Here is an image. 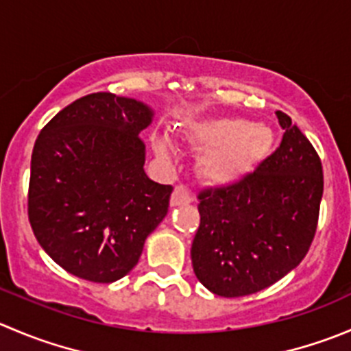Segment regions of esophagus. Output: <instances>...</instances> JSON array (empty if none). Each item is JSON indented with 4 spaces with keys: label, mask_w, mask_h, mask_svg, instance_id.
Returning <instances> with one entry per match:
<instances>
[{
    "label": "esophagus",
    "mask_w": 351,
    "mask_h": 351,
    "mask_svg": "<svg viewBox=\"0 0 351 351\" xmlns=\"http://www.w3.org/2000/svg\"><path fill=\"white\" fill-rule=\"evenodd\" d=\"M190 202H192V195H190L189 190H186L183 185H176L175 190H173V193H171V199H169L171 207L186 206V204H190Z\"/></svg>",
    "instance_id": "34e87169"
}]
</instances>
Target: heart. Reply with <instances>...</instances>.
Instances as JSON below:
<instances>
[{"mask_svg":"<svg viewBox=\"0 0 351 351\" xmlns=\"http://www.w3.org/2000/svg\"><path fill=\"white\" fill-rule=\"evenodd\" d=\"M185 134L197 147L204 149L197 169L207 183L228 185L245 178L261 165L273 147V130L266 125L250 123L245 118L217 117L190 123ZM161 158L169 154L165 138H154Z\"/></svg>","mask_w":351,"mask_h":351,"instance_id":"1","label":"heart"}]
</instances>
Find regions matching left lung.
<instances>
[{"label":"left lung","mask_w":351,"mask_h":351,"mask_svg":"<svg viewBox=\"0 0 351 351\" xmlns=\"http://www.w3.org/2000/svg\"><path fill=\"white\" fill-rule=\"evenodd\" d=\"M280 147L234 185L199 193L192 243L197 280L219 297L257 293L302 262L314 240L324 178L317 152L276 111Z\"/></svg>","instance_id":"1"}]
</instances>
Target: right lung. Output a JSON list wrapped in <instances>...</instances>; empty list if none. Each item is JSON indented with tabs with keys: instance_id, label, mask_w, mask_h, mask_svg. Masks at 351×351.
Listing matches in <instances>:
<instances>
[{
	"instance_id": "obj_1",
	"label": "right lung",
	"mask_w": 351,
	"mask_h": 351,
	"mask_svg": "<svg viewBox=\"0 0 351 351\" xmlns=\"http://www.w3.org/2000/svg\"><path fill=\"white\" fill-rule=\"evenodd\" d=\"M152 117L142 101L89 94L61 110L34 144L30 226L44 252L73 276L94 283L127 276L168 214L173 186L144 171L138 134Z\"/></svg>"
}]
</instances>
